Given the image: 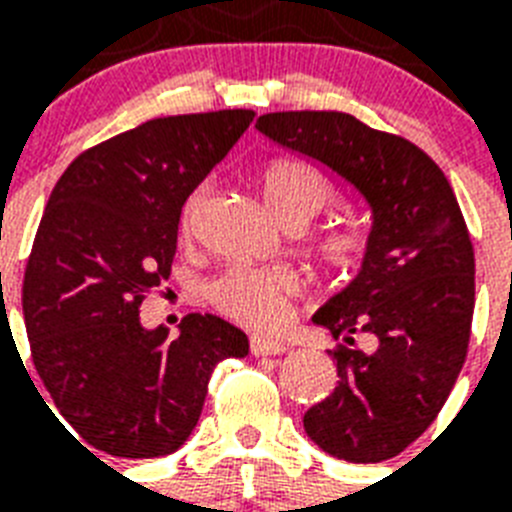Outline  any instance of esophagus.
Segmentation results:
<instances>
[{"label": "esophagus", "mask_w": 512, "mask_h": 512, "mask_svg": "<svg viewBox=\"0 0 512 512\" xmlns=\"http://www.w3.org/2000/svg\"><path fill=\"white\" fill-rule=\"evenodd\" d=\"M249 350H252V356H279L287 350V345L281 340H268V337H252Z\"/></svg>", "instance_id": "obj_1"}]
</instances>
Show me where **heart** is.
Wrapping results in <instances>:
<instances>
[{"label":"heart","mask_w":512,"mask_h":512,"mask_svg":"<svg viewBox=\"0 0 512 512\" xmlns=\"http://www.w3.org/2000/svg\"><path fill=\"white\" fill-rule=\"evenodd\" d=\"M265 201L284 223H308L332 199V183L316 164L297 156H276L260 170ZM209 185H196L180 209V231L191 233L207 201ZM319 255L335 268H353L361 257V236L329 231L319 239ZM300 292V276L287 265H228L209 281L207 300L225 319L249 329H276L287 313L289 297Z\"/></svg>","instance_id":"b5f03b06"}]
</instances>
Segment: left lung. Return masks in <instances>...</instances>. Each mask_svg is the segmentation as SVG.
Segmentation results:
<instances>
[{
    "label": "left lung",
    "instance_id": "1",
    "mask_svg": "<svg viewBox=\"0 0 512 512\" xmlns=\"http://www.w3.org/2000/svg\"><path fill=\"white\" fill-rule=\"evenodd\" d=\"M257 130L327 164L372 209L361 273L313 316L340 342V380L303 425L332 457L390 460L430 428L468 356L476 255L457 196L422 148L342 111L265 114Z\"/></svg>",
    "mask_w": 512,
    "mask_h": 512
}]
</instances>
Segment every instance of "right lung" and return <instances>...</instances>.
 <instances>
[{
	"instance_id": "obj_1",
	"label": "right lung",
	"mask_w": 512,
	"mask_h": 512,
	"mask_svg": "<svg viewBox=\"0 0 512 512\" xmlns=\"http://www.w3.org/2000/svg\"><path fill=\"white\" fill-rule=\"evenodd\" d=\"M252 119L247 108L159 116L82 151L52 188L23 273V319L39 380L98 452L180 449L212 369L249 353L247 335L209 313H188L175 340L167 327L146 332L138 313L170 276L183 201Z\"/></svg>"
}]
</instances>
